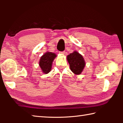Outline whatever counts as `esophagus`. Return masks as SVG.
Segmentation results:
<instances>
[{
	"instance_id": "esophagus-1",
	"label": "esophagus",
	"mask_w": 123,
	"mask_h": 123,
	"mask_svg": "<svg viewBox=\"0 0 123 123\" xmlns=\"http://www.w3.org/2000/svg\"><path fill=\"white\" fill-rule=\"evenodd\" d=\"M60 54H62V55H64V54H65V51H60Z\"/></svg>"
}]
</instances>
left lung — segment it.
I'll return each instance as SVG.
<instances>
[{"label": "left lung", "instance_id": "obj_1", "mask_svg": "<svg viewBox=\"0 0 123 123\" xmlns=\"http://www.w3.org/2000/svg\"><path fill=\"white\" fill-rule=\"evenodd\" d=\"M69 64L70 69L75 75H80L84 70L86 62L82 55L78 51H74L67 56Z\"/></svg>", "mask_w": 123, "mask_h": 123}]
</instances>
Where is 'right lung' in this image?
<instances>
[{
  "label": "right lung",
  "mask_w": 123,
  "mask_h": 123,
  "mask_svg": "<svg viewBox=\"0 0 123 123\" xmlns=\"http://www.w3.org/2000/svg\"><path fill=\"white\" fill-rule=\"evenodd\" d=\"M56 56L55 53L47 51L41 57L39 66L43 73L46 74L51 71L52 64Z\"/></svg>",
  "instance_id": "add662e5"
}]
</instances>
